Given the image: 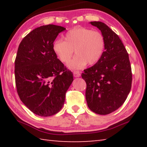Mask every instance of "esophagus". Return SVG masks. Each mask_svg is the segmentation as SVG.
<instances>
[{"label":"esophagus","mask_w":147,"mask_h":147,"mask_svg":"<svg viewBox=\"0 0 147 147\" xmlns=\"http://www.w3.org/2000/svg\"><path fill=\"white\" fill-rule=\"evenodd\" d=\"M73 75L74 77H76V78H77V77H80L81 76L80 74V73L79 71H74L73 72Z\"/></svg>","instance_id":"obj_1"}]
</instances>
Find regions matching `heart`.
<instances>
[{"label": "heart", "instance_id": "1", "mask_svg": "<svg viewBox=\"0 0 147 147\" xmlns=\"http://www.w3.org/2000/svg\"><path fill=\"white\" fill-rule=\"evenodd\" d=\"M64 41L56 40L53 50L63 63H68L73 55L76 56L69 63L71 69L85 67L87 64L94 65L100 60L105 51L106 41L100 32L77 27L69 30L65 35Z\"/></svg>", "mask_w": 147, "mask_h": 147}]
</instances>
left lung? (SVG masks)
Listing matches in <instances>:
<instances>
[{
    "label": "left lung",
    "mask_w": 147,
    "mask_h": 147,
    "mask_svg": "<svg viewBox=\"0 0 147 147\" xmlns=\"http://www.w3.org/2000/svg\"><path fill=\"white\" fill-rule=\"evenodd\" d=\"M89 23L100 30L106 47L100 60L82 74L87 84L86 98L92 111L107 115L120 108L130 93L131 65L128 54L117 35L102 22Z\"/></svg>",
    "instance_id": "obj_1"
}]
</instances>
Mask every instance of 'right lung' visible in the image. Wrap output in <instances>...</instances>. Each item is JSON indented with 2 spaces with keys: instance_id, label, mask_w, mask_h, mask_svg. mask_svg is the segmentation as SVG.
Segmentation results:
<instances>
[{
  "instance_id": "add662e5",
  "label": "right lung",
  "mask_w": 147,
  "mask_h": 147,
  "mask_svg": "<svg viewBox=\"0 0 147 147\" xmlns=\"http://www.w3.org/2000/svg\"><path fill=\"white\" fill-rule=\"evenodd\" d=\"M63 26L48 24L35 28L19 44L15 61L17 91L23 103L36 115H53L63 107L73 81L54 53L53 45Z\"/></svg>"
}]
</instances>
